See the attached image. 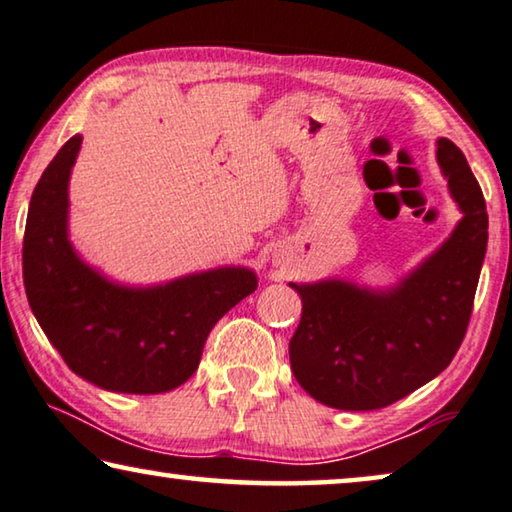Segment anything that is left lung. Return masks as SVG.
Returning <instances> with one entry per match:
<instances>
[{"mask_svg":"<svg viewBox=\"0 0 512 512\" xmlns=\"http://www.w3.org/2000/svg\"><path fill=\"white\" fill-rule=\"evenodd\" d=\"M436 159L464 219L397 291L291 284L302 298L291 369L321 404L344 411L395 404L441 374L464 342L487 249L485 196L453 140H439Z\"/></svg>","mask_w":512,"mask_h":512,"instance_id":"left-lung-1","label":"left lung"}]
</instances>
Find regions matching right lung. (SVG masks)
<instances>
[{"label":"right lung","mask_w":512,"mask_h":512,"mask_svg":"<svg viewBox=\"0 0 512 512\" xmlns=\"http://www.w3.org/2000/svg\"><path fill=\"white\" fill-rule=\"evenodd\" d=\"M80 143L66 140L29 201L22 240L29 307L83 379L131 395L173 390L198 369L214 323L256 291V274L221 268L143 291L101 279L66 238V187Z\"/></svg>","instance_id":"right-lung-1"}]
</instances>
